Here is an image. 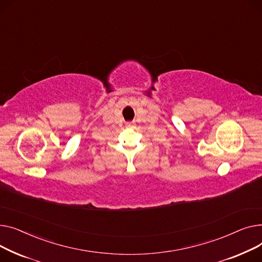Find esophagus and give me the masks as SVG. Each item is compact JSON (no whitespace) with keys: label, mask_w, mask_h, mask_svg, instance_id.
I'll use <instances>...</instances> for the list:
<instances>
[{"label":"esophagus","mask_w":262,"mask_h":262,"mask_svg":"<svg viewBox=\"0 0 262 262\" xmlns=\"http://www.w3.org/2000/svg\"><path fill=\"white\" fill-rule=\"evenodd\" d=\"M129 126H130V125H129Z\"/></svg>","instance_id":"esophagus-1"}]
</instances>
